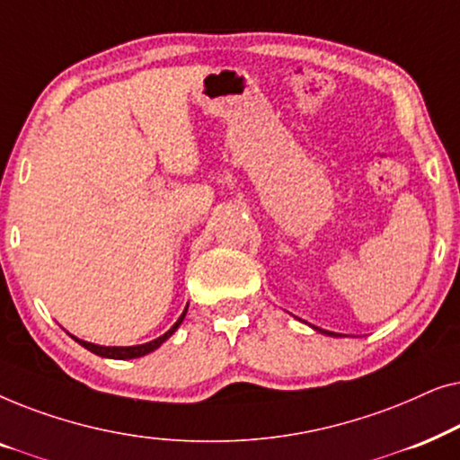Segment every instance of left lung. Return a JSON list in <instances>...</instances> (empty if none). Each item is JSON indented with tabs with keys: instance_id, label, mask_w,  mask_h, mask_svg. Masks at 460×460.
I'll use <instances>...</instances> for the list:
<instances>
[{
	"instance_id": "1",
	"label": "left lung",
	"mask_w": 460,
	"mask_h": 460,
	"mask_svg": "<svg viewBox=\"0 0 460 460\" xmlns=\"http://www.w3.org/2000/svg\"><path fill=\"white\" fill-rule=\"evenodd\" d=\"M323 332H326V331H323ZM326 335H332V332H326Z\"/></svg>"
}]
</instances>
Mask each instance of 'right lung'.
Segmentation results:
<instances>
[{
	"label": "right lung",
	"mask_w": 460,
	"mask_h": 460,
	"mask_svg": "<svg viewBox=\"0 0 460 460\" xmlns=\"http://www.w3.org/2000/svg\"><path fill=\"white\" fill-rule=\"evenodd\" d=\"M184 316H186V310H184V314H181V316L178 318V323H175V324L172 326V329H169V331L165 332V335L156 337L155 341H148V343H142V345H131V348H104V345L81 341V339H77V337H73V339H75V341H77L79 345H84L85 349H90L92 354H96V356L112 358V360H131V358H140V356L150 354V351H155L163 341H167V339L172 337L173 332H175V329H178V326L181 324V320H184Z\"/></svg>",
	"instance_id": "1"
}]
</instances>
